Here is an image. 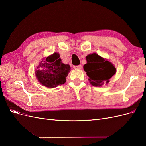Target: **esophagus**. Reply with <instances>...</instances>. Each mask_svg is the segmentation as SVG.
<instances>
[{
    "label": "esophagus",
    "mask_w": 146,
    "mask_h": 146,
    "mask_svg": "<svg viewBox=\"0 0 146 146\" xmlns=\"http://www.w3.org/2000/svg\"><path fill=\"white\" fill-rule=\"evenodd\" d=\"M74 68L75 69H82V66L81 65H78V66H74Z\"/></svg>",
    "instance_id": "34e87169"
}]
</instances>
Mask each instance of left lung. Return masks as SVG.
<instances>
[{"label": "left lung", "mask_w": 146, "mask_h": 146, "mask_svg": "<svg viewBox=\"0 0 146 146\" xmlns=\"http://www.w3.org/2000/svg\"><path fill=\"white\" fill-rule=\"evenodd\" d=\"M86 60L87 63L83 66V69L92 86L100 87L107 85L110 79L116 72V68L113 63L96 53L88 55Z\"/></svg>", "instance_id": "left-lung-1"}]
</instances>
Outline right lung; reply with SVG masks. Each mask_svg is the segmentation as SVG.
Returning <instances> with one entry per match:
<instances>
[{"label": "right lung", "instance_id": "1", "mask_svg": "<svg viewBox=\"0 0 146 146\" xmlns=\"http://www.w3.org/2000/svg\"><path fill=\"white\" fill-rule=\"evenodd\" d=\"M70 67L62 63L58 52L44 58L35 69V76L42 86L53 88L66 82Z\"/></svg>", "mask_w": 146, "mask_h": 146}]
</instances>
